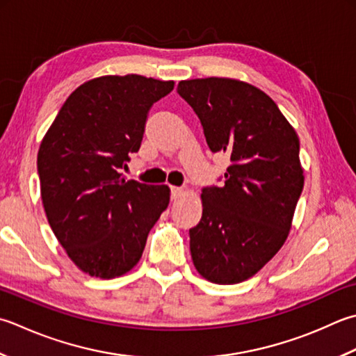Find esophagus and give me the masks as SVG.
<instances>
[{"label":"esophagus","instance_id":"1","mask_svg":"<svg viewBox=\"0 0 356 356\" xmlns=\"http://www.w3.org/2000/svg\"><path fill=\"white\" fill-rule=\"evenodd\" d=\"M184 194V188L182 186H171V199L176 200Z\"/></svg>","mask_w":356,"mask_h":356}]
</instances>
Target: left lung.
<instances>
[{"instance_id":"1","label":"left lung","mask_w":356,"mask_h":356,"mask_svg":"<svg viewBox=\"0 0 356 356\" xmlns=\"http://www.w3.org/2000/svg\"><path fill=\"white\" fill-rule=\"evenodd\" d=\"M177 94L199 117L211 152L229 156L224 185L202 188V219L190 228L194 267L211 282L238 284L287 239L304 188L299 138L276 103L248 83L185 80Z\"/></svg>"}]
</instances>
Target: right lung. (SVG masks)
<instances>
[{
	"instance_id": "1",
	"label": "right lung",
	"mask_w": 356,
	"mask_h": 356,
	"mask_svg": "<svg viewBox=\"0 0 356 356\" xmlns=\"http://www.w3.org/2000/svg\"><path fill=\"white\" fill-rule=\"evenodd\" d=\"M174 81L129 74L86 81L67 97L38 151L49 225L85 273L111 280L140 261L146 238L170 204L166 185L124 180L140 149L152 104Z\"/></svg>"
}]
</instances>
